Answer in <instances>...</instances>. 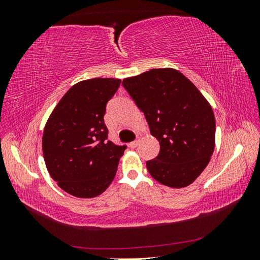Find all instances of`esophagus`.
<instances>
[{
	"instance_id": "1",
	"label": "esophagus",
	"mask_w": 260,
	"mask_h": 260,
	"mask_svg": "<svg viewBox=\"0 0 260 260\" xmlns=\"http://www.w3.org/2000/svg\"><path fill=\"white\" fill-rule=\"evenodd\" d=\"M138 144H139V141L135 140V141H133V142L129 143V147H131L132 149H134V148L138 147Z\"/></svg>"
}]
</instances>
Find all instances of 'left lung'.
Instances as JSON below:
<instances>
[{
	"mask_svg": "<svg viewBox=\"0 0 260 260\" xmlns=\"http://www.w3.org/2000/svg\"><path fill=\"white\" fill-rule=\"evenodd\" d=\"M122 86L144 113L158 156L147 161L151 177L167 187H187L208 166L214 150L215 119L210 103L174 69H151Z\"/></svg>",
	"mask_w": 260,
	"mask_h": 260,
	"instance_id": "obj_1",
	"label": "left lung"
}]
</instances>
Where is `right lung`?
I'll list each match as a JSON object with an SVG mask.
<instances>
[{
    "label": "right lung",
    "mask_w": 260,
    "mask_h": 260,
    "mask_svg": "<svg viewBox=\"0 0 260 260\" xmlns=\"http://www.w3.org/2000/svg\"><path fill=\"white\" fill-rule=\"evenodd\" d=\"M121 80L94 78L76 83L56 105L43 131V158L57 184L80 199L105 191L126 146L108 140L107 103Z\"/></svg>",
    "instance_id": "right-lung-1"
}]
</instances>
